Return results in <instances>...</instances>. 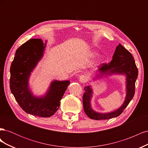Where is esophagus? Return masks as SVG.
I'll use <instances>...</instances> for the list:
<instances>
[{
    "instance_id": "1",
    "label": "esophagus",
    "mask_w": 148,
    "mask_h": 148,
    "mask_svg": "<svg viewBox=\"0 0 148 148\" xmlns=\"http://www.w3.org/2000/svg\"><path fill=\"white\" fill-rule=\"evenodd\" d=\"M88 79V76L86 75H82L81 76H79V81L81 82V83H86Z\"/></svg>"
}]
</instances>
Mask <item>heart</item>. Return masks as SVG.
<instances>
[{"label":"heart","instance_id":"1","mask_svg":"<svg viewBox=\"0 0 148 148\" xmlns=\"http://www.w3.org/2000/svg\"><path fill=\"white\" fill-rule=\"evenodd\" d=\"M89 56L91 57H95L96 56V53L95 52H90L89 53Z\"/></svg>","mask_w":148,"mask_h":148}]
</instances>
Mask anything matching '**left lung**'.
I'll list each match as a JSON object with an SVG mask.
<instances>
[{
  "label": "left lung",
  "mask_w": 148,
  "mask_h": 148,
  "mask_svg": "<svg viewBox=\"0 0 148 148\" xmlns=\"http://www.w3.org/2000/svg\"><path fill=\"white\" fill-rule=\"evenodd\" d=\"M98 77L104 75L123 74L126 75L127 96L123 105L120 108L109 113L102 114L94 111L91 108V99L92 90L89 86L84 87V93L83 96V109L88 117L97 120L110 119L118 117L123 112L130 102L133 99L135 92V82L138 77V71L132 53L120 44L116 47L112 57V60L109 64L103 63L98 69Z\"/></svg>",
  "instance_id": "left-lung-1"
}]
</instances>
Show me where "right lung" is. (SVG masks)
Returning <instances> with one entry per match:
<instances>
[{"label": "right lung", "instance_id": "right-lung-1", "mask_svg": "<svg viewBox=\"0 0 148 148\" xmlns=\"http://www.w3.org/2000/svg\"><path fill=\"white\" fill-rule=\"evenodd\" d=\"M46 47L41 39H31L17 49L10 66V88L16 101L25 112L41 117H49L60 106V100L70 83L53 81L46 95L34 96L29 90L28 79L31 71L43 56Z\"/></svg>", "mask_w": 148, "mask_h": 148}]
</instances>
